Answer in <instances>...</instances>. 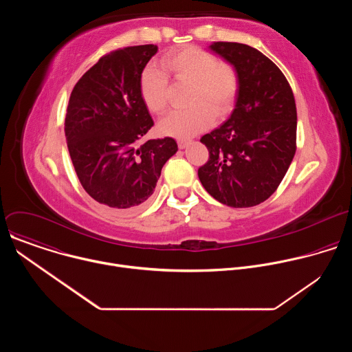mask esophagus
<instances>
[{"instance_id": "esophagus-1", "label": "esophagus", "mask_w": 352, "mask_h": 352, "mask_svg": "<svg viewBox=\"0 0 352 352\" xmlns=\"http://www.w3.org/2000/svg\"><path fill=\"white\" fill-rule=\"evenodd\" d=\"M190 143V140H186V139H179L178 140V147L179 148H185V147H188V144Z\"/></svg>"}]
</instances>
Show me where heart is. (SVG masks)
<instances>
[{"label":"heart","instance_id":"1","mask_svg":"<svg viewBox=\"0 0 352 352\" xmlns=\"http://www.w3.org/2000/svg\"><path fill=\"white\" fill-rule=\"evenodd\" d=\"M162 68L178 83L190 85L188 104L164 117L159 129L166 136L190 138L208 129L214 116H227L236 97L238 78L234 68L219 63L204 48L186 45L167 54ZM140 94L146 107L160 114L167 107L168 80L155 65H148L140 76Z\"/></svg>","mask_w":352,"mask_h":352}]
</instances>
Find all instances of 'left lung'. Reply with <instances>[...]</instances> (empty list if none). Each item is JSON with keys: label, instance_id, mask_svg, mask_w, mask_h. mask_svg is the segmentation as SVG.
<instances>
[{"label": "left lung", "instance_id": "8db88e82", "mask_svg": "<svg viewBox=\"0 0 352 352\" xmlns=\"http://www.w3.org/2000/svg\"><path fill=\"white\" fill-rule=\"evenodd\" d=\"M209 48L232 65L238 90L228 120L200 139L209 162L197 175L220 204L252 208L274 193L294 159V94L278 67L259 50L228 41Z\"/></svg>", "mask_w": 352, "mask_h": 352}]
</instances>
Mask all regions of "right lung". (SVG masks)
Segmentation results:
<instances>
[{
    "label": "right lung",
    "mask_w": 352,
    "mask_h": 352,
    "mask_svg": "<svg viewBox=\"0 0 352 352\" xmlns=\"http://www.w3.org/2000/svg\"><path fill=\"white\" fill-rule=\"evenodd\" d=\"M157 45L125 47L98 60L75 85L65 117L69 156L83 189L116 210H136L153 195L173 138L143 136L155 125L140 76Z\"/></svg>",
    "instance_id": "1"
}]
</instances>
